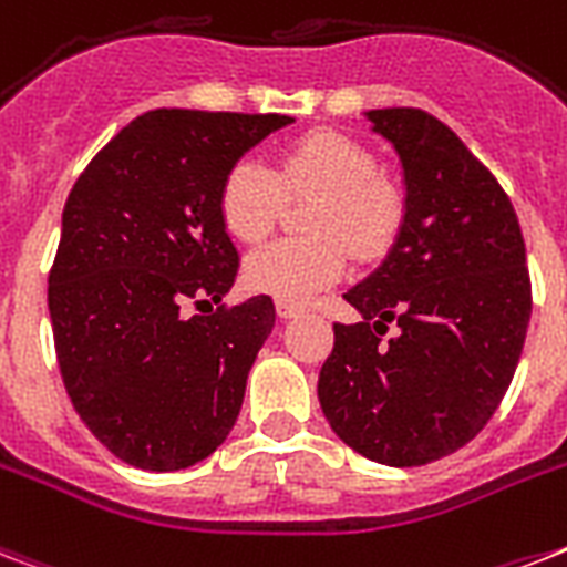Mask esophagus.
I'll list each match as a JSON object with an SVG mask.
<instances>
[{"label":"esophagus","mask_w":567,"mask_h":567,"mask_svg":"<svg viewBox=\"0 0 567 567\" xmlns=\"http://www.w3.org/2000/svg\"><path fill=\"white\" fill-rule=\"evenodd\" d=\"M306 311V308L299 306V302H291V299H276V315L282 317V320H291V317H299Z\"/></svg>","instance_id":"esophagus-1"}]
</instances>
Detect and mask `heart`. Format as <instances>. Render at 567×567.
Instances as JSON below:
<instances>
[{"mask_svg":"<svg viewBox=\"0 0 567 567\" xmlns=\"http://www.w3.org/2000/svg\"><path fill=\"white\" fill-rule=\"evenodd\" d=\"M308 236L276 238L244 265L247 282L270 297L306 302L343 279L348 247L361 261L384 256L402 224V200L370 151L343 133L315 131L279 156L276 172L256 156L229 165L218 188V212L229 236L256 244L276 227L285 195H311Z\"/></svg>","mask_w":567,"mask_h":567,"instance_id":"1","label":"heart"}]
</instances>
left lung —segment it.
Instances as JSON below:
<instances>
[{
    "instance_id": "obj_1",
    "label": "left lung",
    "mask_w": 567,
    "mask_h": 567,
    "mask_svg": "<svg viewBox=\"0 0 567 567\" xmlns=\"http://www.w3.org/2000/svg\"><path fill=\"white\" fill-rule=\"evenodd\" d=\"M367 118L402 159L404 220L343 293L363 320L334 323L317 395L349 449L425 466L475 440L507 393L533 311L527 252L507 192L449 124L416 107Z\"/></svg>"
}]
</instances>
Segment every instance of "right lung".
Returning <instances> with one entry per match:
<instances>
[{"label": "right lung", "mask_w": 567, "mask_h": 567, "mask_svg": "<svg viewBox=\"0 0 567 567\" xmlns=\"http://www.w3.org/2000/svg\"><path fill=\"white\" fill-rule=\"evenodd\" d=\"M291 122L151 110L69 192L49 270L54 352L78 416L131 466H195L236 425L276 308L252 297L212 311L238 274L218 188L229 165Z\"/></svg>", "instance_id": "obj_1"}]
</instances>
